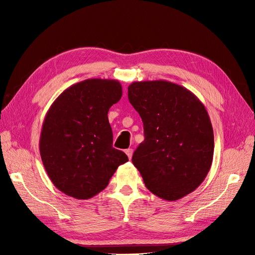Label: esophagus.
Wrapping results in <instances>:
<instances>
[{
    "label": "esophagus",
    "mask_w": 255,
    "mask_h": 255,
    "mask_svg": "<svg viewBox=\"0 0 255 255\" xmlns=\"http://www.w3.org/2000/svg\"><path fill=\"white\" fill-rule=\"evenodd\" d=\"M126 153H127V155H128V157L130 159L132 158V156H133V149H127L126 150Z\"/></svg>",
    "instance_id": "34e87169"
}]
</instances>
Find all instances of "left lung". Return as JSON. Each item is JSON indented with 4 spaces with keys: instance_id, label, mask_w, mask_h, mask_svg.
I'll return each instance as SVG.
<instances>
[{
    "instance_id": "left-lung-1",
    "label": "left lung",
    "mask_w": 255,
    "mask_h": 255,
    "mask_svg": "<svg viewBox=\"0 0 255 255\" xmlns=\"http://www.w3.org/2000/svg\"><path fill=\"white\" fill-rule=\"evenodd\" d=\"M128 92L144 130L134 166L152 194L167 201L182 199L200 186L213 163L206 109L190 90L163 80L133 82Z\"/></svg>"
}]
</instances>
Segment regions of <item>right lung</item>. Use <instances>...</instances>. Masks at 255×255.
<instances>
[{"mask_svg": "<svg viewBox=\"0 0 255 255\" xmlns=\"http://www.w3.org/2000/svg\"><path fill=\"white\" fill-rule=\"evenodd\" d=\"M122 97L117 80L88 79L68 87L45 115L39 139L42 164L57 189L90 199L106 188L128 160L113 148L107 114Z\"/></svg>", "mask_w": 255, "mask_h": 255, "instance_id": "1", "label": "right lung"}]
</instances>
